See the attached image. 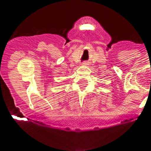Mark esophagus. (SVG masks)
Here are the masks:
<instances>
[{"mask_svg":"<svg viewBox=\"0 0 151 151\" xmlns=\"http://www.w3.org/2000/svg\"><path fill=\"white\" fill-rule=\"evenodd\" d=\"M82 65H83V66H86V65H88V63H87L86 62H83V63H82Z\"/></svg>","mask_w":151,"mask_h":151,"instance_id":"1","label":"esophagus"}]
</instances>
